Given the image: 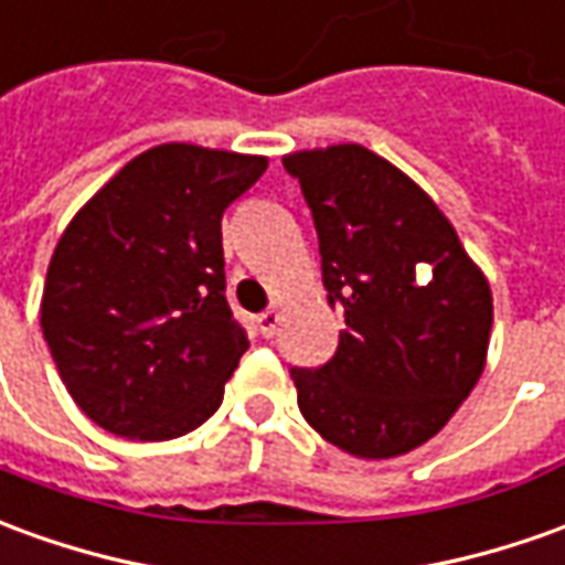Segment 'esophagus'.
Masks as SVG:
<instances>
[{
	"label": "esophagus",
	"instance_id": "obj_1",
	"mask_svg": "<svg viewBox=\"0 0 565 565\" xmlns=\"http://www.w3.org/2000/svg\"><path fill=\"white\" fill-rule=\"evenodd\" d=\"M278 323H281V311H278V309L263 311V315H259V333H263V337H266V339L275 337Z\"/></svg>",
	"mask_w": 565,
	"mask_h": 565
}]
</instances>
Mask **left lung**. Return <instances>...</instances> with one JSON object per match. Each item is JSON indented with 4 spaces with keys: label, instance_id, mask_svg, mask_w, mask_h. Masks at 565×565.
<instances>
[{
    "label": "left lung",
    "instance_id": "8db88e82",
    "mask_svg": "<svg viewBox=\"0 0 565 565\" xmlns=\"http://www.w3.org/2000/svg\"><path fill=\"white\" fill-rule=\"evenodd\" d=\"M309 201L337 354L290 370L299 413L354 459H394L440 431L487 366L492 290L447 214L361 143L284 156Z\"/></svg>",
    "mask_w": 565,
    "mask_h": 565
}]
</instances>
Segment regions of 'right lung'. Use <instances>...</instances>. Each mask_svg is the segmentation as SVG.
<instances>
[{
  "instance_id": "1",
  "label": "right lung",
  "mask_w": 565,
  "mask_h": 565,
  "mask_svg": "<svg viewBox=\"0 0 565 565\" xmlns=\"http://www.w3.org/2000/svg\"><path fill=\"white\" fill-rule=\"evenodd\" d=\"M266 168V156L152 146L63 228L39 323L70 397L109 434L171 440L223 404L250 345L226 302L223 214Z\"/></svg>"
}]
</instances>
